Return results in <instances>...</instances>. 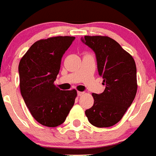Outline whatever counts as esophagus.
Listing matches in <instances>:
<instances>
[{
  "label": "esophagus",
  "mask_w": 156,
  "mask_h": 156,
  "mask_svg": "<svg viewBox=\"0 0 156 156\" xmlns=\"http://www.w3.org/2000/svg\"><path fill=\"white\" fill-rule=\"evenodd\" d=\"M84 93H85L84 92H79V91H78V97H81V96H82Z\"/></svg>",
  "instance_id": "esophagus-1"
}]
</instances>
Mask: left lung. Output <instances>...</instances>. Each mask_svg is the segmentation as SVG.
<instances>
[{"instance_id":"8db88e82","label":"left lung","mask_w":156,"mask_h":156,"mask_svg":"<svg viewBox=\"0 0 156 156\" xmlns=\"http://www.w3.org/2000/svg\"><path fill=\"white\" fill-rule=\"evenodd\" d=\"M82 41L94 51L99 74L105 85L102 93H92L94 104L86 111V115L94 126H112L121 120L135 98L136 63L132 55L111 37L85 36Z\"/></svg>"}]
</instances>
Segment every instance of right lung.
<instances>
[{
  "mask_svg": "<svg viewBox=\"0 0 156 156\" xmlns=\"http://www.w3.org/2000/svg\"><path fill=\"white\" fill-rule=\"evenodd\" d=\"M74 38L58 36L39 40L20 59L22 97L35 120L45 126L61 125L74 106L76 90H60L54 81L59 74L63 54Z\"/></svg>",
  "mask_w": 156,
  "mask_h": 156,
  "instance_id": "obj_1",
  "label": "right lung"
}]
</instances>
